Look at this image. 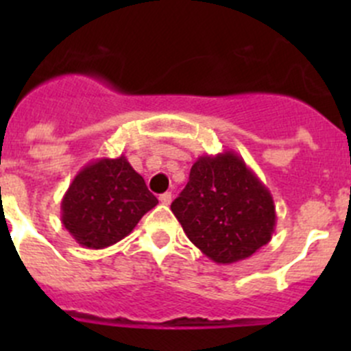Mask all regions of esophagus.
Wrapping results in <instances>:
<instances>
[{
  "mask_svg": "<svg viewBox=\"0 0 351 351\" xmlns=\"http://www.w3.org/2000/svg\"><path fill=\"white\" fill-rule=\"evenodd\" d=\"M159 202H161V204H165V205H168L169 202H171V193H169V192L161 193V195H159Z\"/></svg>",
  "mask_w": 351,
  "mask_h": 351,
  "instance_id": "obj_1",
  "label": "esophagus"
}]
</instances>
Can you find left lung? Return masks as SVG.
Instances as JSON below:
<instances>
[{
	"mask_svg": "<svg viewBox=\"0 0 351 351\" xmlns=\"http://www.w3.org/2000/svg\"><path fill=\"white\" fill-rule=\"evenodd\" d=\"M183 231L202 253L231 265L270 243L277 224L274 197L241 156H200L171 204Z\"/></svg>",
	"mask_w": 351,
	"mask_h": 351,
	"instance_id": "8db88e82",
	"label": "left lung"
}]
</instances>
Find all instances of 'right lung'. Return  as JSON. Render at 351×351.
Returning <instances> with one entry per match:
<instances>
[{"instance_id": "add662e5", "label": "right lung", "mask_w": 351, "mask_h": 351, "mask_svg": "<svg viewBox=\"0 0 351 351\" xmlns=\"http://www.w3.org/2000/svg\"><path fill=\"white\" fill-rule=\"evenodd\" d=\"M158 205L125 156L91 161L74 176L61 202L66 231L90 250H104L129 236Z\"/></svg>"}]
</instances>
